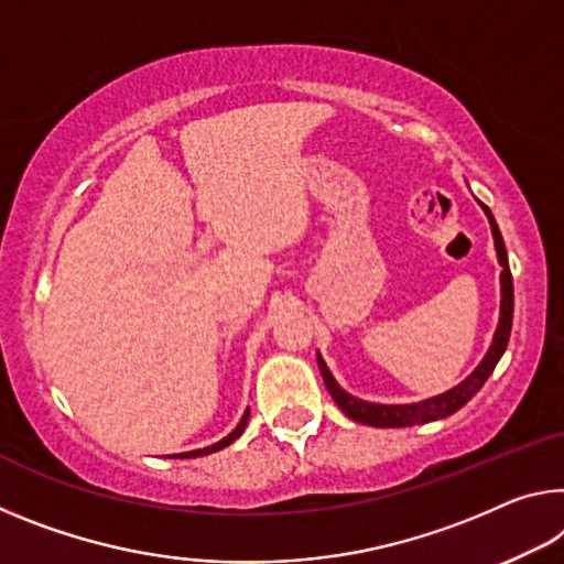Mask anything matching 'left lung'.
<instances>
[{"label": "left lung", "instance_id": "left-lung-1", "mask_svg": "<svg viewBox=\"0 0 564 564\" xmlns=\"http://www.w3.org/2000/svg\"><path fill=\"white\" fill-rule=\"evenodd\" d=\"M479 205L489 220L491 238H495V248H497V261H499V265H502V273H499V291H502V301H499V324L495 330V338H491L489 351L485 354V359L479 361L477 369L471 371L467 379L459 381L457 387H452L449 391H444V394H436V397L424 399V401H414V404H373V401L356 399L348 394V391L338 387V381L334 379V373L328 371L326 361L321 359V354H316L321 377H324L328 394L334 397L338 409H341L348 419H354V422L381 426V429H394V426L426 424V422H436V419L449 416V414H454V411H459L481 387H485V381L489 379V373L495 371L497 361L502 359V354L507 351L509 330H512V314H514L512 273H509L507 248H505L502 234H499V228H497V220H495V216H491V210L485 203H479Z\"/></svg>", "mask_w": 564, "mask_h": 564}]
</instances>
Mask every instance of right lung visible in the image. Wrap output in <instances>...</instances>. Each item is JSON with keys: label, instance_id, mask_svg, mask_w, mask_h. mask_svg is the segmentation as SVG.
I'll return each instance as SVG.
<instances>
[{"label": "right lung", "instance_id": "right-lung-1", "mask_svg": "<svg viewBox=\"0 0 564 564\" xmlns=\"http://www.w3.org/2000/svg\"><path fill=\"white\" fill-rule=\"evenodd\" d=\"M248 416H250V409H246V414H243V419H240L238 422V426L234 429V432H230L228 436H223L220 442H216V444H210V446H203V449H193V452H183V454H173V457H177V459H195V457H205V454H213V452H220V449H226L228 444H234L240 434H243V429H246V424H248Z\"/></svg>", "mask_w": 564, "mask_h": 564}]
</instances>
